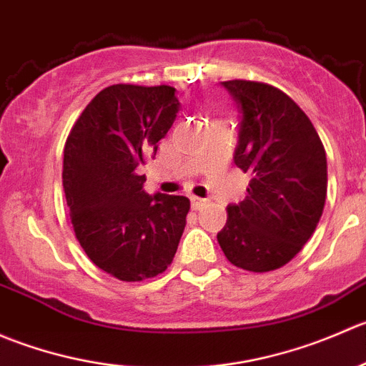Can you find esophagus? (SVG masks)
I'll return each mask as SVG.
<instances>
[{
  "label": "esophagus",
  "mask_w": 366,
  "mask_h": 366,
  "mask_svg": "<svg viewBox=\"0 0 366 366\" xmlns=\"http://www.w3.org/2000/svg\"><path fill=\"white\" fill-rule=\"evenodd\" d=\"M190 202H192V208H194V209H201L202 206L206 204V199L197 197V195H192V197H190Z\"/></svg>",
  "instance_id": "34e87169"
}]
</instances>
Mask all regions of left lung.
Listing matches in <instances>:
<instances>
[{"mask_svg": "<svg viewBox=\"0 0 366 366\" xmlns=\"http://www.w3.org/2000/svg\"><path fill=\"white\" fill-rule=\"evenodd\" d=\"M240 110L234 165L251 172L247 195L227 206L217 233L234 267L287 265L313 234L327 194V160L317 129L294 99L267 83L222 81Z\"/></svg>", "mask_w": 366, "mask_h": 366, "instance_id": "8db88e82", "label": "left lung"}]
</instances>
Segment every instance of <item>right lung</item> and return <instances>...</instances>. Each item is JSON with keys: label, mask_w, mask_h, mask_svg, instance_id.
<instances>
[{"label": "right lung", "mask_w": 366, "mask_h": 366, "mask_svg": "<svg viewBox=\"0 0 366 366\" xmlns=\"http://www.w3.org/2000/svg\"><path fill=\"white\" fill-rule=\"evenodd\" d=\"M169 85L101 90L64 147V183L76 238L94 265L121 281L164 272L178 251L190 201L147 194L137 167L154 158L179 112Z\"/></svg>", "instance_id": "add662e5"}]
</instances>
